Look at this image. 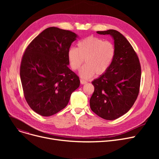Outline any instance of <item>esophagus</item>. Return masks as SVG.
<instances>
[{"label": "esophagus", "mask_w": 159, "mask_h": 159, "mask_svg": "<svg viewBox=\"0 0 159 159\" xmlns=\"http://www.w3.org/2000/svg\"><path fill=\"white\" fill-rule=\"evenodd\" d=\"M86 83H87V81L84 80V79H81L80 80V84H86Z\"/></svg>", "instance_id": "esophagus-1"}]
</instances>
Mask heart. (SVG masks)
I'll list each match as a JSON object with an SVG mask.
<instances>
[{"instance_id":"obj_1","label":"heart","mask_w":159,"mask_h":159,"mask_svg":"<svg viewBox=\"0 0 159 159\" xmlns=\"http://www.w3.org/2000/svg\"><path fill=\"white\" fill-rule=\"evenodd\" d=\"M77 46V48H71L68 50V58L74 70H79L85 59L86 64L79 71L84 79H89L95 74H104L114 60L116 49L111 42L90 36L79 41Z\"/></svg>"}]
</instances>
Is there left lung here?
<instances>
[{
    "label": "left lung",
    "mask_w": 159,
    "mask_h": 159,
    "mask_svg": "<svg viewBox=\"0 0 159 159\" xmlns=\"http://www.w3.org/2000/svg\"><path fill=\"white\" fill-rule=\"evenodd\" d=\"M97 33L113 38L116 53L107 71L91 82L95 90L89 104L100 117L112 120L126 113L134 104L139 93L141 68L135 50L120 32L108 30Z\"/></svg>",
    "instance_id": "8db88e82"
}]
</instances>
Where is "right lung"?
<instances>
[{"mask_svg": "<svg viewBox=\"0 0 159 159\" xmlns=\"http://www.w3.org/2000/svg\"><path fill=\"white\" fill-rule=\"evenodd\" d=\"M72 31L50 27L33 39L22 57L20 75L25 98L37 113L49 116L68 105L80 86L69 68L68 52L78 38Z\"/></svg>", "mask_w": 159, "mask_h": 159, "instance_id": "obj_1", "label": "right lung"}]
</instances>
